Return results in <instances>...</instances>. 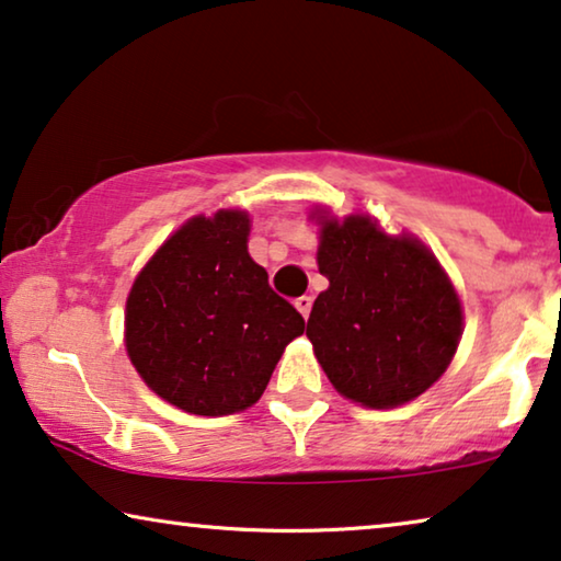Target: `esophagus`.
Returning a JSON list of instances; mask_svg holds the SVG:
<instances>
[{"instance_id": "obj_1", "label": "esophagus", "mask_w": 561, "mask_h": 561, "mask_svg": "<svg viewBox=\"0 0 561 561\" xmlns=\"http://www.w3.org/2000/svg\"><path fill=\"white\" fill-rule=\"evenodd\" d=\"M295 307H297L299 312H302V318L307 320V318H310V310H312V297H310V295L297 297V299H295Z\"/></svg>"}]
</instances>
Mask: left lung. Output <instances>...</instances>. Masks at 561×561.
Here are the masks:
<instances>
[{
	"label": "left lung",
	"instance_id": "obj_1",
	"mask_svg": "<svg viewBox=\"0 0 561 561\" xmlns=\"http://www.w3.org/2000/svg\"><path fill=\"white\" fill-rule=\"evenodd\" d=\"M318 220V266L330 287L307 320L314 356L345 399L370 409L407 404L453 360L460 297L412 236H386L368 216Z\"/></svg>",
	"mask_w": 561,
	"mask_h": 561
}]
</instances>
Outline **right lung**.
Returning <instances> with one entry per match:
<instances>
[{"mask_svg": "<svg viewBox=\"0 0 561 561\" xmlns=\"http://www.w3.org/2000/svg\"><path fill=\"white\" fill-rule=\"evenodd\" d=\"M243 210L195 216L126 297V353L157 397L201 416L256 404L305 320L249 256Z\"/></svg>", "mask_w": 561, "mask_h": 561, "instance_id": "right-lung-1", "label": "right lung"}]
</instances>
